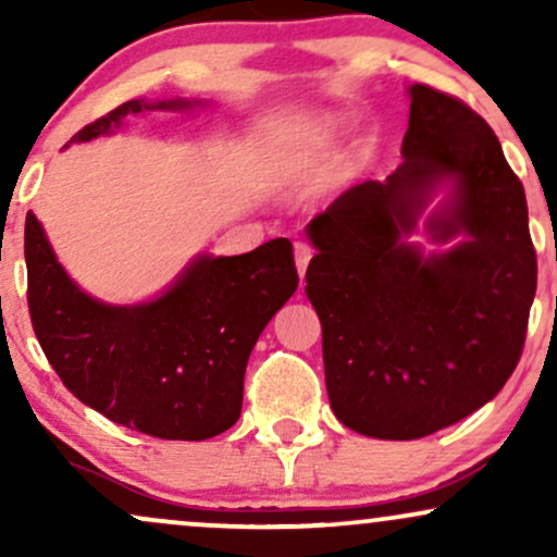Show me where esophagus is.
I'll list each match as a JSON object with an SVG mask.
<instances>
[{
	"label": "esophagus",
	"mask_w": 557,
	"mask_h": 557,
	"mask_svg": "<svg viewBox=\"0 0 557 557\" xmlns=\"http://www.w3.org/2000/svg\"><path fill=\"white\" fill-rule=\"evenodd\" d=\"M293 253H296L298 274H300V280H304L306 267H309V261H311V257H314V251H311L309 243H296V246H293Z\"/></svg>",
	"instance_id": "esophagus-1"
}]
</instances>
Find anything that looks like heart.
Listing matches in <instances>:
<instances>
[{
  "mask_svg": "<svg viewBox=\"0 0 557 557\" xmlns=\"http://www.w3.org/2000/svg\"><path fill=\"white\" fill-rule=\"evenodd\" d=\"M341 123L332 114H311L287 133L283 151H280V168L287 181H304L319 164L327 159L335 146Z\"/></svg>",
  "mask_w": 557,
  "mask_h": 557,
  "instance_id": "heart-1",
  "label": "heart"
}]
</instances>
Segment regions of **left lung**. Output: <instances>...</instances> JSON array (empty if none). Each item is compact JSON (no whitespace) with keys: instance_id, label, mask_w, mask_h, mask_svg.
<instances>
[{"instance_id":"8db88e82","label":"left lung","mask_w":557,"mask_h":557,"mask_svg":"<svg viewBox=\"0 0 557 557\" xmlns=\"http://www.w3.org/2000/svg\"><path fill=\"white\" fill-rule=\"evenodd\" d=\"M406 94L400 168L306 227L330 406L376 440L426 437L495 398L536 290L527 196L500 140L453 96L421 83Z\"/></svg>"}]
</instances>
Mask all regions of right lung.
<instances>
[{"mask_svg":"<svg viewBox=\"0 0 557 557\" xmlns=\"http://www.w3.org/2000/svg\"><path fill=\"white\" fill-rule=\"evenodd\" d=\"M207 107L133 99L70 144L112 136L140 114ZM25 264L30 322L65 387L114 424L162 440H209L238 421L248 356L298 287L290 240L274 238L238 257L201 251L154 298L107 304L70 277L34 212Z\"/></svg>","mask_w":557,"mask_h":557,"instance_id":"add662e5","label":"right lung"}]
</instances>
